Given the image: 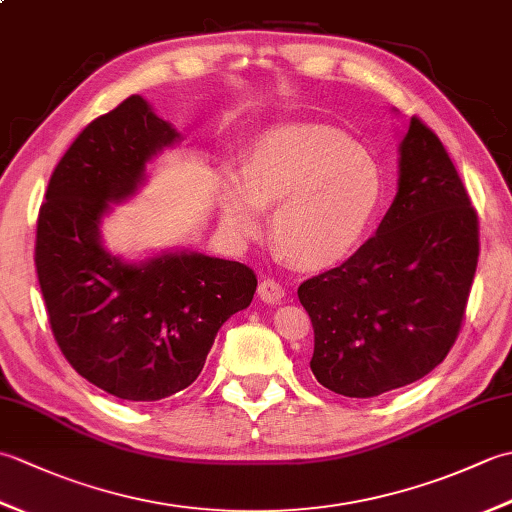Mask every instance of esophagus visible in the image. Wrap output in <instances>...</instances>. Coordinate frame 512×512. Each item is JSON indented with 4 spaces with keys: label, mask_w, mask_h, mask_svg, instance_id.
<instances>
[{
    "label": "esophagus",
    "mask_w": 512,
    "mask_h": 512,
    "mask_svg": "<svg viewBox=\"0 0 512 512\" xmlns=\"http://www.w3.org/2000/svg\"><path fill=\"white\" fill-rule=\"evenodd\" d=\"M257 295L264 303H279L281 299H284V286H281L275 279H264L257 288Z\"/></svg>",
    "instance_id": "obj_1"
}]
</instances>
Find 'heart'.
Wrapping results in <instances>:
<instances>
[{"label": "heart", "mask_w": 512, "mask_h": 512, "mask_svg": "<svg viewBox=\"0 0 512 512\" xmlns=\"http://www.w3.org/2000/svg\"><path fill=\"white\" fill-rule=\"evenodd\" d=\"M383 198L376 162L345 134L321 125L270 129L248 149L242 176L224 169L217 206L233 239L253 237L262 209L275 206L270 231L290 262L328 268L361 246Z\"/></svg>", "instance_id": "1"}]
</instances>
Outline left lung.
<instances>
[{"instance_id":"left-lung-1","label":"left lung","mask_w":512,"mask_h":512,"mask_svg":"<svg viewBox=\"0 0 512 512\" xmlns=\"http://www.w3.org/2000/svg\"><path fill=\"white\" fill-rule=\"evenodd\" d=\"M398 167V193L376 235L297 290L314 328L312 374L347 398L416 383L447 358L480 257L469 193L416 116Z\"/></svg>"}]
</instances>
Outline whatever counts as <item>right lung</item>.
Listing matches in <instances>:
<instances>
[{
    "instance_id": "right-lung-1",
    "label": "right lung",
    "mask_w": 512,
    "mask_h": 512,
    "mask_svg": "<svg viewBox=\"0 0 512 512\" xmlns=\"http://www.w3.org/2000/svg\"><path fill=\"white\" fill-rule=\"evenodd\" d=\"M182 136L129 96L76 136L39 209L35 266L59 350L92 385L151 402L200 376L217 330L253 301L257 277L193 250L129 264L107 253L101 222L145 182L149 160Z\"/></svg>"
}]
</instances>
